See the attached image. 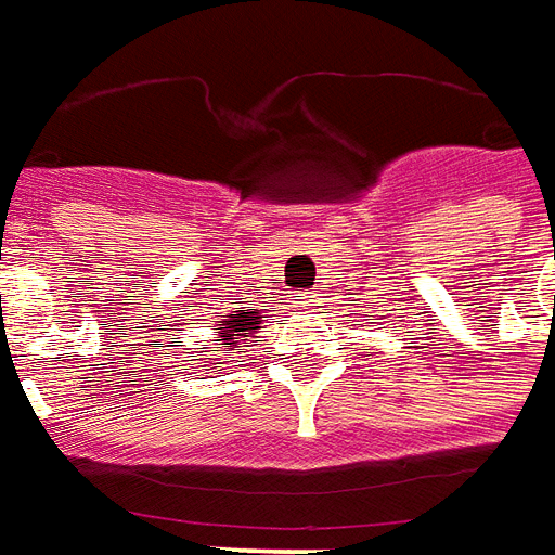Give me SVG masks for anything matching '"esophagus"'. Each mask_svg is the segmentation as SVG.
Listing matches in <instances>:
<instances>
[{
	"instance_id": "obj_1",
	"label": "esophagus",
	"mask_w": 555,
	"mask_h": 555,
	"mask_svg": "<svg viewBox=\"0 0 555 555\" xmlns=\"http://www.w3.org/2000/svg\"><path fill=\"white\" fill-rule=\"evenodd\" d=\"M319 301V293H295L293 305L295 307H313Z\"/></svg>"
}]
</instances>
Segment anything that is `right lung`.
I'll return each instance as SVG.
<instances>
[{"instance_id":"add662e5","label":"right lung","mask_w":555,"mask_h":555,"mask_svg":"<svg viewBox=\"0 0 555 555\" xmlns=\"http://www.w3.org/2000/svg\"><path fill=\"white\" fill-rule=\"evenodd\" d=\"M262 317L260 313H245V310H233L224 322H221V327H216L218 339H212V351H218V354H230V351L238 349V339L248 337V334H254L257 327H260ZM212 361V358H209Z\"/></svg>"}]
</instances>
